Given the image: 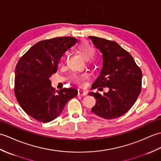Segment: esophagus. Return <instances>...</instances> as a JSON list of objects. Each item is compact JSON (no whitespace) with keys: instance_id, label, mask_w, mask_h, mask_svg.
Returning <instances> with one entry per match:
<instances>
[{"instance_id":"obj_1","label":"esophagus","mask_w":161,"mask_h":161,"mask_svg":"<svg viewBox=\"0 0 161 161\" xmlns=\"http://www.w3.org/2000/svg\"><path fill=\"white\" fill-rule=\"evenodd\" d=\"M86 95V92L84 91L81 89H78V95H80V96H84V95Z\"/></svg>"}]
</instances>
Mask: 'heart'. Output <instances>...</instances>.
I'll return each instance as SVG.
<instances>
[{
  "label": "heart",
  "mask_w": 161,
  "mask_h": 161,
  "mask_svg": "<svg viewBox=\"0 0 161 161\" xmlns=\"http://www.w3.org/2000/svg\"><path fill=\"white\" fill-rule=\"evenodd\" d=\"M76 50L78 53H80L81 56L86 59V62L88 64H95L97 63L98 60L97 54L94 53V48L88 42H84L78 44ZM88 74L84 73L75 75L73 77V80L75 83L80 84L85 80H86Z\"/></svg>",
  "instance_id": "obj_1"
}]
</instances>
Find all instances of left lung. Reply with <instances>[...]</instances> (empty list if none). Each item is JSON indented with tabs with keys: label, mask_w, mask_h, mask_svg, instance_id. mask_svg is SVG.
<instances>
[{
	"label": "left lung",
	"mask_w": 161,
	"mask_h": 161,
	"mask_svg": "<svg viewBox=\"0 0 161 161\" xmlns=\"http://www.w3.org/2000/svg\"><path fill=\"white\" fill-rule=\"evenodd\" d=\"M94 45L101 51L103 66L92 88L102 90L104 94L89 93L96 99L91 111L104 119H114L124 115L134 104L142 89V71L129 52L114 41L91 36Z\"/></svg>",
	"instance_id": "8db88e82"
}]
</instances>
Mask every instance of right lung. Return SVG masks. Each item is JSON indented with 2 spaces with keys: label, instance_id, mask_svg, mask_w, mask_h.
Listing matches in <instances>:
<instances>
[{
  "label": "right lung",
  "instance_id": "right-lung-1",
  "mask_svg": "<svg viewBox=\"0 0 161 161\" xmlns=\"http://www.w3.org/2000/svg\"><path fill=\"white\" fill-rule=\"evenodd\" d=\"M77 43L71 36L56 37L36 43L20 58L15 68L14 93L19 104L30 117L48 122L59 115L65 105L77 95L74 88L59 91L51 86L60 58Z\"/></svg>",
  "mask_w": 161,
  "mask_h": 161
}]
</instances>
